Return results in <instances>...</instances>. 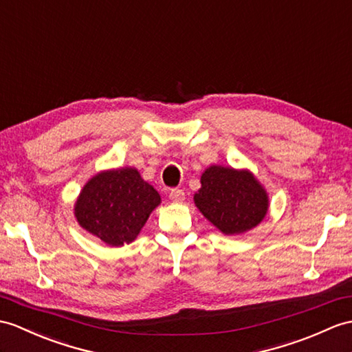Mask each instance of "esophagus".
I'll use <instances>...</instances> for the list:
<instances>
[{
	"label": "esophagus",
	"instance_id": "obj_1",
	"mask_svg": "<svg viewBox=\"0 0 352 352\" xmlns=\"http://www.w3.org/2000/svg\"><path fill=\"white\" fill-rule=\"evenodd\" d=\"M169 199L174 204H182L184 201V192L182 189H173L169 193Z\"/></svg>",
	"mask_w": 352,
	"mask_h": 352
}]
</instances>
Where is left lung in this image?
Wrapping results in <instances>:
<instances>
[{
  "label": "left lung",
  "mask_w": 352,
  "mask_h": 352,
  "mask_svg": "<svg viewBox=\"0 0 352 352\" xmlns=\"http://www.w3.org/2000/svg\"><path fill=\"white\" fill-rule=\"evenodd\" d=\"M195 206L225 235H241L265 219L270 199L265 187L249 169L211 165L201 175Z\"/></svg>",
  "instance_id": "left-lung-1"
}]
</instances>
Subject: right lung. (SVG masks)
<instances>
[{"instance_id": "add662e5", "label": "right lung", "mask_w": 352, "mask_h": 352, "mask_svg": "<svg viewBox=\"0 0 352 352\" xmlns=\"http://www.w3.org/2000/svg\"><path fill=\"white\" fill-rule=\"evenodd\" d=\"M160 195L132 166L106 169L84 184L75 201V217L84 231L112 248L136 240Z\"/></svg>"}]
</instances>
